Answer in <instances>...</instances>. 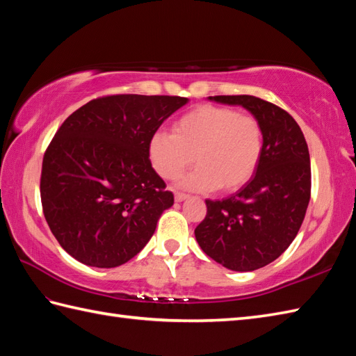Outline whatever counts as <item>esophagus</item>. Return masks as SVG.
<instances>
[{
	"instance_id": "obj_1",
	"label": "esophagus",
	"mask_w": 356,
	"mask_h": 356,
	"mask_svg": "<svg viewBox=\"0 0 356 356\" xmlns=\"http://www.w3.org/2000/svg\"><path fill=\"white\" fill-rule=\"evenodd\" d=\"M174 199H176V202H184L185 199H188V194H185V193H176V195H174Z\"/></svg>"
}]
</instances>
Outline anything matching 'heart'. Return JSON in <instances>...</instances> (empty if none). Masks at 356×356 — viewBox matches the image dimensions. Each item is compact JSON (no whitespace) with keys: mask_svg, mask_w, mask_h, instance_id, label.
<instances>
[{"mask_svg":"<svg viewBox=\"0 0 356 356\" xmlns=\"http://www.w3.org/2000/svg\"><path fill=\"white\" fill-rule=\"evenodd\" d=\"M264 134L260 120L229 107L199 105L180 116L172 133L156 131L148 154L162 179L174 180L193 165L182 185L207 191L218 186L234 191L248 184L259 168Z\"/></svg>","mask_w":356,"mask_h":356,"instance_id":"heart-1","label":"heart"}]
</instances>
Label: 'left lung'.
Listing matches in <instances>:
<instances>
[{
  "instance_id": "8db88e82",
  "label": "left lung",
  "mask_w": 356,
  "mask_h": 356,
  "mask_svg": "<svg viewBox=\"0 0 356 356\" xmlns=\"http://www.w3.org/2000/svg\"><path fill=\"white\" fill-rule=\"evenodd\" d=\"M241 105L260 120L263 154L255 174L222 200H207V216L195 228L202 251L231 270L266 266L297 237L311 200V157L303 131L278 105L249 95L209 96Z\"/></svg>"
}]
</instances>
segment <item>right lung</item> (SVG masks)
<instances>
[{"label": "right lung", "instance_id": "right-lung-1", "mask_svg": "<svg viewBox=\"0 0 356 356\" xmlns=\"http://www.w3.org/2000/svg\"><path fill=\"white\" fill-rule=\"evenodd\" d=\"M188 102L180 96L111 95L64 120L42 159L45 220L67 252L95 268L131 260L172 207L148 154L163 120Z\"/></svg>", "mask_w": 356, "mask_h": 356}]
</instances>
